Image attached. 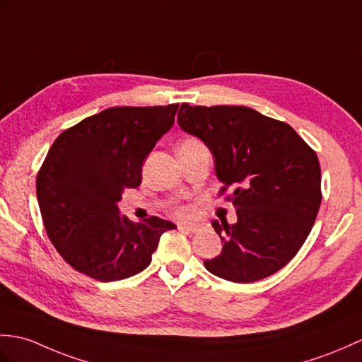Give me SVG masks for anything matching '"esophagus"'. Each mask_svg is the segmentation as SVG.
<instances>
[{
    "mask_svg": "<svg viewBox=\"0 0 362 362\" xmlns=\"http://www.w3.org/2000/svg\"><path fill=\"white\" fill-rule=\"evenodd\" d=\"M179 230L185 231V233H196L197 226L194 225H185V223H179Z\"/></svg>",
    "mask_w": 362,
    "mask_h": 362,
    "instance_id": "obj_1",
    "label": "esophagus"
}]
</instances>
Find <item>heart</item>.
<instances>
[{
    "mask_svg": "<svg viewBox=\"0 0 362 362\" xmlns=\"http://www.w3.org/2000/svg\"><path fill=\"white\" fill-rule=\"evenodd\" d=\"M199 140L197 139H187L182 141L180 146H188V145H199ZM174 214L180 217V219H187V217H189L192 214V209L189 206H177L174 209Z\"/></svg>",
    "mask_w": 362,
    "mask_h": 362,
    "instance_id": "obj_1",
    "label": "heart"
}]
</instances>
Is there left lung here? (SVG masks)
Returning <instances> with one entry per match:
<instances>
[{
	"instance_id": "8db88e82",
	"label": "left lung",
	"mask_w": 362,
	"mask_h": 362,
	"mask_svg": "<svg viewBox=\"0 0 362 362\" xmlns=\"http://www.w3.org/2000/svg\"><path fill=\"white\" fill-rule=\"evenodd\" d=\"M180 128L214 157L221 194L236 208L234 225L213 221L223 247L204 260L209 273L248 284L279 272L312 231L321 205V166L290 124L247 106L182 103Z\"/></svg>"
}]
</instances>
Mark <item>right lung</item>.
Returning <instances> with one entry per match:
<instances>
[{
  "label": "right lung",
  "mask_w": 362,
  "mask_h": 362,
  "mask_svg": "<svg viewBox=\"0 0 362 362\" xmlns=\"http://www.w3.org/2000/svg\"><path fill=\"white\" fill-rule=\"evenodd\" d=\"M179 105L109 107L66 129L37 175V199L50 242L74 270L100 282L131 277L151 264L160 236L177 228L160 217L120 216L126 188L171 129Z\"/></svg>",
  "instance_id": "obj_1"
}]
</instances>
